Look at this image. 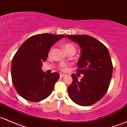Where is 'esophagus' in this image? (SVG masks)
I'll list each match as a JSON object with an SVG mask.
<instances>
[{"mask_svg":"<svg viewBox=\"0 0 127 127\" xmlns=\"http://www.w3.org/2000/svg\"><path fill=\"white\" fill-rule=\"evenodd\" d=\"M65 75H66V74H63V73H60V77H63L65 76Z\"/></svg>","mask_w":127,"mask_h":127,"instance_id":"1","label":"esophagus"}]
</instances>
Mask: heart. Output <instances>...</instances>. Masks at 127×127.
<instances>
[{
	"instance_id": "obj_1",
	"label": "heart",
	"mask_w": 127,
	"mask_h": 127,
	"mask_svg": "<svg viewBox=\"0 0 127 127\" xmlns=\"http://www.w3.org/2000/svg\"><path fill=\"white\" fill-rule=\"evenodd\" d=\"M64 50H65V51H66V53H68V52H75V47H74V46L73 45L72 43H66V44H65L64 45ZM52 51V49H51L49 53H51ZM66 66H67V64H66V63H61V64H60V66H59V68H60L61 70H63L66 67Z\"/></svg>"
}]
</instances>
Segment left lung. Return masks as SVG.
<instances>
[{"label":"left lung","instance_id":"obj_1","mask_svg":"<svg viewBox=\"0 0 127 127\" xmlns=\"http://www.w3.org/2000/svg\"><path fill=\"white\" fill-rule=\"evenodd\" d=\"M81 48L77 72L84 74L78 80L72 74L73 82L67 88L69 96L75 103L82 106L100 100L108 90L112 77V66L107 47L95 38L87 35H66Z\"/></svg>","mask_w":127,"mask_h":127}]
</instances>
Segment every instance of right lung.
<instances>
[{
	"instance_id": "1",
	"label": "right lung",
	"mask_w": 127,
	"mask_h": 127,
	"mask_svg": "<svg viewBox=\"0 0 127 127\" xmlns=\"http://www.w3.org/2000/svg\"><path fill=\"white\" fill-rule=\"evenodd\" d=\"M64 35L49 33L30 37L23 43L11 63V79L14 87L26 100L38 102L52 93L60 77L57 72L47 74L41 69L52 46Z\"/></svg>"
}]
</instances>
